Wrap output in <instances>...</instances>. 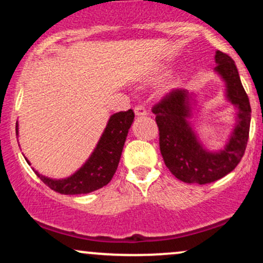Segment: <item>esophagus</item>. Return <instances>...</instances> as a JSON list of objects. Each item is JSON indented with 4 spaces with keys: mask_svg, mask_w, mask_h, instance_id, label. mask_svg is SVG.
Returning a JSON list of instances; mask_svg holds the SVG:
<instances>
[{
    "mask_svg": "<svg viewBox=\"0 0 263 263\" xmlns=\"http://www.w3.org/2000/svg\"><path fill=\"white\" fill-rule=\"evenodd\" d=\"M135 115L136 116H144V115H147V110L141 105H138L135 107Z\"/></svg>",
    "mask_w": 263,
    "mask_h": 263,
    "instance_id": "34e87169",
    "label": "esophagus"
}]
</instances>
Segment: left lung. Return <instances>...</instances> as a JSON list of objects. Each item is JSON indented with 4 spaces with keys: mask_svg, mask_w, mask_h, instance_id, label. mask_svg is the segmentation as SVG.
Wrapping results in <instances>:
<instances>
[{
    "mask_svg": "<svg viewBox=\"0 0 263 263\" xmlns=\"http://www.w3.org/2000/svg\"><path fill=\"white\" fill-rule=\"evenodd\" d=\"M215 64L214 71L225 86V100L235 108L234 128L221 148H208L193 125L197 93L174 90L153 107L163 159L171 173L184 183L208 184L225 177L235 170L246 149L251 121L249 98L234 60L216 50Z\"/></svg>",
    "mask_w": 263,
    "mask_h": 263,
    "instance_id": "1",
    "label": "left lung"
}]
</instances>
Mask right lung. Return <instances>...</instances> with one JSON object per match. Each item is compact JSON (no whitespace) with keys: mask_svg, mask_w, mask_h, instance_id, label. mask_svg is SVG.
<instances>
[{"mask_svg":"<svg viewBox=\"0 0 263 263\" xmlns=\"http://www.w3.org/2000/svg\"><path fill=\"white\" fill-rule=\"evenodd\" d=\"M134 119L135 114L132 110L111 115L106 123V127L102 132L100 140L96 143V147L93 148L91 155L71 176L55 179V178L43 176L34 168L32 170L41 178L42 182L60 194H87L93 190L100 189L102 186L107 185L112 179ZM16 134L18 137V122L16 126ZM25 159L31 165V162L26 157Z\"/></svg>","mask_w":263,"mask_h":263,"instance_id":"obj_1","label":"right lung"}]
</instances>
